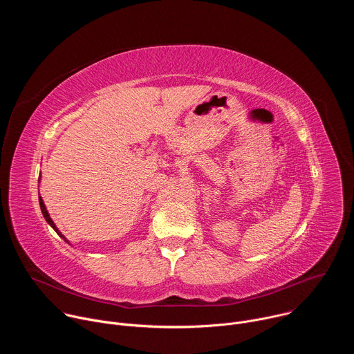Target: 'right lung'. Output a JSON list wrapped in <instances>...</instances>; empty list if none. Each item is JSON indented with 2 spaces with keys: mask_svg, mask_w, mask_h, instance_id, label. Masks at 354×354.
Wrapping results in <instances>:
<instances>
[{
  "mask_svg": "<svg viewBox=\"0 0 354 354\" xmlns=\"http://www.w3.org/2000/svg\"><path fill=\"white\" fill-rule=\"evenodd\" d=\"M39 180H40V178H39ZM39 205H40V210H41V214H43L44 220L47 221V224H48L50 227H52V228H53V230H55V231H56V232H57V234H59V235H60V236H62V238H63L66 242H68V239H67V238H66V236H64V235H63V234L59 231V228H57V227H56V224L53 223L52 217H50V214H48V212H47V209H46L44 203H43V198H41L40 196H39ZM68 243H70V242H68Z\"/></svg>",
  "mask_w": 354,
  "mask_h": 354,
  "instance_id": "obj_1",
  "label": "right lung"
}]
</instances>
